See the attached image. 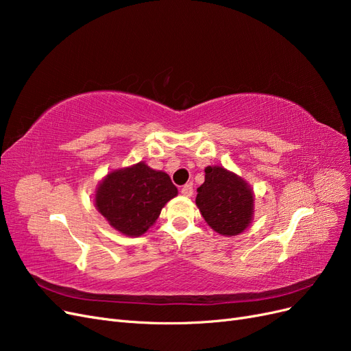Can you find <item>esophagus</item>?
Masks as SVG:
<instances>
[{
    "label": "esophagus",
    "mask_w": 351,
    "mask_h": 351,
    "mask_svg": "<svg viewBox=\"0 0 351 351\" xmlns=\"http://www.w3.org/2000/svg\"><path fill=\"white\" fill-rule=\"evenodd\" d=\"M182 195L183 196H192L193 195V186L192 184H184L183 187H182Z\"/></svg>",
    "instance_id": "34e87169"
}]
</instances>
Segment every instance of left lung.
I'll return each instance as SVG.
<instances>
[{"label":"left lung","mask_w":351,"mask_h":351,"mask_svg":"<svg viewBox=\"0 0 351 351\" xmlns=\"http://www.w3.org/2000/svg\"><path fill=\"white\" fill-rule=\"evenodd\" d=\"M196 205L208 226L222 236L246 230L253 214V193L243 178L222 167H208L205 183L197 189Z\"/></svg>","instance_id":"1"}]
</instances>
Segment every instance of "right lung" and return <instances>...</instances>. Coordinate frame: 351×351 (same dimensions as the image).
I'll use <instances>...</instances> for the list:
<instances>
[{
	"instance_id": "right-lung-1",
	"label": "right lung",
	"mask_w": 351,
	"mask_h": 351,
	"mask_svg": "<svg viewBox=\"0 0 351 351\" xmlns=\"http://www.w3.org/2000/svg\"><path fill=\"white\" fill-rule=\"evenodd\" d=\"M174 196L177 187L168 174L139 162L105 177L95 202L111 227L137 237L154 226L164 205Z\"/></svg>"
}]
</instances>
